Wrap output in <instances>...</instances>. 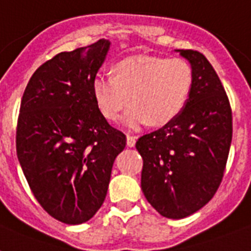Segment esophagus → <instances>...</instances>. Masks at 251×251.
<instances>
[{
	"instance_id": "1",
	"label": "esophagus",
	"mask_w": 251,
	"mask_h": 251,
	"mask_svg": "<svg viewBox=\"0 0 251 251\" xmlns=\"http://www.w3.org/2000/svg\"><path fill=\"white\" fill-rule=\"evenodd\" d=\"M135 135H131V134H127V135H126V144H127V147H134V145H135Z\"/></svg>"
}]
</instances>
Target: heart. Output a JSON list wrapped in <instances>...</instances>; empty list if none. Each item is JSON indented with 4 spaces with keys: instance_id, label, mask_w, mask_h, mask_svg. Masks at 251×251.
Masks as SVG:
<instances>
[{
    "instance_id": "heart-1",
    "label": "heart",
    "mask_w": 251,
    "mask_h": 251,
    "mask_svg": "<svg viewBox=\"0 0 251 251\" xmlns=\"http://www.w3.org/2000/svg\"><path fill=\"white\" fill-rule=\"evenodd\" d=\"M193 84V71L181 58L138 56L119 61L112 75L93 80L97 106L107 120L119 119L129 100L124 124L138 129L145 122L165 125L182 111Z\"/></svg>"
}]
</instances>
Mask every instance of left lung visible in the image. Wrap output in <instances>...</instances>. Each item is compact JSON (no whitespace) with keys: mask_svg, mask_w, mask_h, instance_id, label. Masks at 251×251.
I'll list each match as a JSON object with an SVG mask.
<instances>
[{"mask_svg":"<svg viewBox=\"0 0 251 251\" xmlns=\"http://www.w3.org/2000/svg\"><path fill=\"white\" fill-rule=\"evenodd\" d=\"M191 64L193 84L185 108L138 139L142 190L158 213L180 220L214 197L232 140V111L213 66L203 53L178 50Z\"/></svg>","mask_w":251,"mask_h":251,"instance_id":"1","label":"left lung"}]
</instances>
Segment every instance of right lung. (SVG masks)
Segmentation results:
<instances>
[{
  "mask_svg": "<svg viewBox=\"0 0 251 251\" xmlns=\"http://www.w3.org/2000/svg\"><path fill=\"white\" fill-rule=\"evenodd\" d=\"M109 42L61 52L38 67L25 88L16 153L31 193L60 222L80 225L102 207L125 134L97 106L93 80Z\"/></svg>",
  "mask_w": 251,
  "mask_h": 251,
  "instance_id": "right-lung-1",
  "label": "right lung"
}]
</instances>
